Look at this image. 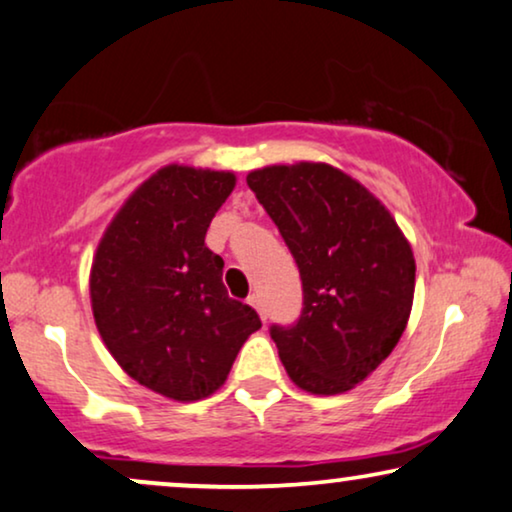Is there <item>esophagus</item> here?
<instances>
[{"label":"esophagus","instance_id":"esophagus-1","mask_svg":"<svg viewBox=\"0 0 512 512\" xmlns=\"http://www.w3.org/2000/svg\"><path fill=\"white\" fill-rule=\"evenodd\" d=\"M248 302H250V306H255L257 313H260V318L264 320V323H267V311H264V306H262V299H260V295H250V297H248Z\"/></svg>","mask_w":512,"mask_h":512}]
</instances>
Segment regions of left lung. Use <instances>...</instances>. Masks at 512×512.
I'll return each instance as SVG.
<instances>
[{"instance_id": "8db88e82", "label": "left lung", "mask_w": 512, "mask_h": 512, "mask_svg": "<svg viewBox=\"0 0 512 512\" xmlns=\"http://www.w3.org/2000/svg\"><path fill=\"white\" fill-rule=\"evenodd\" d=\"M248 187L302 276L299 318L269 327L285 372L309 393L349 391L403 337L417 271L410 243L360 182L327 163L252 170Z\"/></svg>"}]
</instances>
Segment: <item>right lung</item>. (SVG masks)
I'll list each match as a JSON object with an SVG mask.
<instances>
[{"label": "right lung", "instance_id": "obj_1", "mask_svg": "<svg viewBox=\"0 0 512 512\" xmlns=\"http://www.w3.org/2000/svg\"><path fill=\"white\" fill-rule=\"evenodd\" d=\"M234 173L166 166L124 203L95 252L91 302L102 342L128 377L166 398L201 400L224 384L252 306L231 299L206 231Z\"/></svg>", "mask_w": 512, "mask_h": 512}]
</instances>
